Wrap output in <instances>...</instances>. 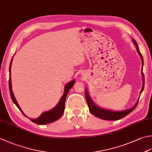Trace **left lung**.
<instances>
[{"label": "left lung", "mask_w": 152, "mask_h": 152, "mask_svg": "<svg viewBox=\"0 0 152 152\" xmlns=\"http://www.w3.org/2000/svg\"><path fill=\"white\" fill-rule=\"evenodd\" d=\"M133 42L135 44L136 49H137L139 55H140V57L142 58V66H143L144 60H143V57H142V55L141 54V53L140 52L138 44H137V43H136V41L133 39ZM142 76H143V87H142V88L141 93L143 91L144 88V80H144V75L143 74V72H142ZM85 96H86V101H87L89 109H90V111L91 112V113L92 115H94V116H96V117H97L102 118V119L107 120V121H117V120L121 119V118L124 117L127 115H129L130 113H131L133 110L136 108V107L137 106L138 101H139V100H138V102H136L134 106L132 107L131 109H128V110H124V111H111V110L103 109H102L100 107H98L97 106L95 105V104L93 103V102L91 101V99H90V96H88L87 90H86V91H85Z\"/></svg>", "instance_id": "obj_1"}]
</instances>
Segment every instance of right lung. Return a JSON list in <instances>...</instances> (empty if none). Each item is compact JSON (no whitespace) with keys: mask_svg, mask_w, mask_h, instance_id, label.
<instances>
[{"mask_svg":"<svg viewBox=\"0 0 152 152\" xmlns=\"http://www.w3.org/2000/svg\"><path fill=\"white\" fill-rule=\"evenodd\" d=\"M12 58L10 64V67H9V74H10V76H9V81H8V84H9V90H10V96L12 99L13 102L14 103L15 105L17 106V107L20 109V111L23 114V113L22 111L21 110L20 106L18 104L16 99H15L14 96L13 94L12 90V85H11V76H10V68H11V64H12ZM74 82L75 81L74 80H72V81L70 82L68 84L65 86V89H64V94L62 95V96L61 97V99L60 100V102H58L55 107L53 108V109L50 110L49 111L47 112H44L43 113L41 114L39 117L37 118H30V120L34 122V123L38 124H49L50 123H53V122H55L56 120L59 119L61 118V116L62 115L64 111V107H65V100H66V97L67 94L69 91V90H70L71 88L72 87L73 85L74 84ZM23 115H25L23 114Z\"/></svg>","mask_w":152,"mask_h":152,"instance_id":"obj_1","label":"right lung"}]
</instances>
